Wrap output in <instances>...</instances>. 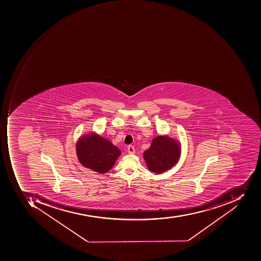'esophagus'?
<instances>
[{
	"label": "esophagus",
	"mask_w": 261,
	"mask_h": 261,
	"mask_svg": "<svg viewBox=\"0 0 261 261\" xmlns=\"http://www.w3.org/2000/svg\"><path fill=\"white\" fill-rule=\"evenodd\" d=\"M128 154H130V155H133V154H134V153H135V148H134V147H133V146H128Z\"/></svg>",
	"instance_id": "esophagus-1"
}]
</instances>
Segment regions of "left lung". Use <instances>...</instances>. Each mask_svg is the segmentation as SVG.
<instances>
[{
    "mask_svg": "<svg viewBox=\"0 0 261 261\" xmlns=\"http://www.w3.org/2000/svg\"><path fill=\"white\" fill-rule=\"evenodd\" d=\"M181 155V144L178 139L168 135L153 138L151 146L143 154L147 168L161 174L176 165Z\"/></svg>",
    "mask_w": 261,
    "mask_h": 261,
    "instance_id": "1",
    "label": "left lung"
}]
</instances>
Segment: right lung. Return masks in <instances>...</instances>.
I'll list each match as a JSON object with an SVG mask.
<instances>
[{"label": "right lung", "instance_id": "right-lung-1", "mask_svg": "<svg viewBox=\"0 0 261 261\" xmlns=\"http://www.w3.org/2000/svg\"><path fill=\"white\" fill-rule=\"evenodd\" d=\"M75 145L80 164L99 174L108 172L121 154V150L110 140L94 132L83 134Z\"/></svg>", "mask_w": 261, "mask_h": 261}]
</instances>
